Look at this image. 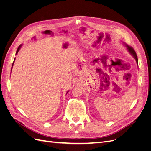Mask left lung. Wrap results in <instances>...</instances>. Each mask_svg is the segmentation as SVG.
Returning <instances> with one entry per match:
<instances>
[{
    "label": "left lung",
    "mask_w": 151,
    "mask_h": 151,
    "mask_svg": "<svg viewBox=\"0 0 151 151\" xmlns=\"http://www.w3.org/2000/svg\"><path fill=\"white\" fill-rule=\"evenodd\" d=\"M124 45L127 47V49L128 50V51H129V52L132 55V56L134 57V58L136 60V62L137 63H138V58H137V54H136V52H135V50H134V48L130 47V46H128V45L125 43H124Z\"/></svg>",
    "instance_id": "left-lung-1"
}]
</instances>
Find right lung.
I'll return each instance as SVG.
<instances>
[{
	"label": "right lung",
	"instance_id": "right-lung-1",
	"mask_svg": "<svg viewBox=\"0 0 151 151\" xmlns=\"http://www.w3.org/2000/svg\"><path fill=\"white\" fill-rule=\"evenodd\" d=\"M21 46H22V45H20V46H19V47H18L17 48V51H16V54H17V53H18V52H19V50H20V48H21ZM14 60H15V58H14ZM14 62H13V63H12V66H13V64H14ZM12 68H11V70H12ZM68 92V91H67V93Z\"/></svg>",
	"mask_w": 151,
	"mask_h": 151
}]
</instances>
